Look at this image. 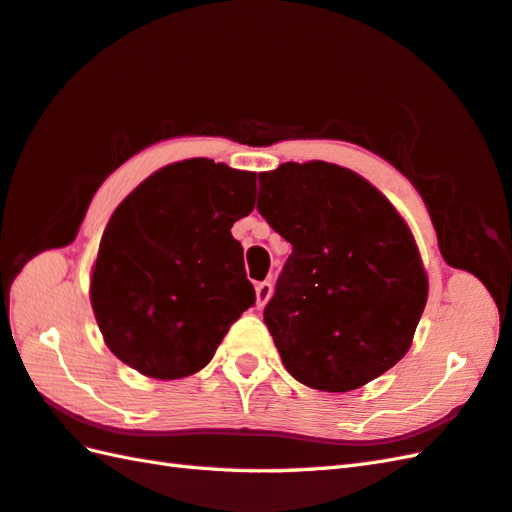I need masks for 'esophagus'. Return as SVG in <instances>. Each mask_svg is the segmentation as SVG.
Listing matches in <instances>:
<instances>
[{
	"instance_id": "obj_1",
	"label": "esophagus",
	"mask_w": 512,
	"mask_h": 512,
	"mask_svg": "<svg viewBox=\"0 0 512 512\" xmlns=\"http://www.w3.org/2000/svg\"><path fill=\"white\" fill-rule=\"evenodd\" d=\"M255 296H257V307H264L268 299L272 296V283L270 281H261L255 285Z\"/></svg>"
}]
</instances>
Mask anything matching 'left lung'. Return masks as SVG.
Returning <instances> with one entry per match:
<instances>
[{
    "mask_svg": "<svg viewBox=\"0 0 512 512\" xmlns=\"http://www.w3.org/2000/svg\"><path fill=\"white\" fill-rule=\"evenodd\" d=\"M257 211L292 253L264 323L301 384L355 390L408 353L427 303L417 242L390 200L334 163L259 174Z\"/></svg>",
    "mask_w": 512,
    "mask_h": 512,
    "instance_id": "8db88e82",
    "label": "left lung"
}]
</instances>
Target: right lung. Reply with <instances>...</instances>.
Listing matches in <instances>:
<instances>
[{
  "mask_svg": "<svg viewBox=\"0 0 512 512\" xmlns=\"http://www.w3.org/2000/svg\"><path fill=\"white\" fill-rule=\"evenodd\" d=\"M257 174L211 159L165 165L106 224L91 307L106 347L154 379L205 368L255 303L233 222L255 207Z\"/></svg>",
  "mask_w": 512,
  "mask_h": 512,
  "instance_id": "add662e5",
  "label": "right lung"
}]
</instances>
